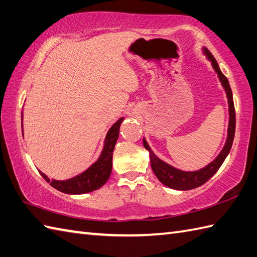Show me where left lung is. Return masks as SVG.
Masks as SVG:
<instances>
[{"instance_id": "8db88e82", "label": "left lung", "mask_w": 257, "mask_h": 257, "mask_svg": "<svg viewBox=\"0 0 257 257\" xmlns=\"http://www.w3.org/2000/svg\"><path fill=\"white\" fill-rule=\"evenodd\" d=\"M203 54L207 56V58L211 61V65H212L214 71L219 77V80L223 87L226 98H227V103H229V127H227V138L226 142L223 146V150L220 152L218 156L215 157L209 165L206 167H203L199 170H195V172H184V170L177 169L173 166H170L169 164L163 162L162 159H159L155 154L153 153L151 150L150 145L147 144L145 139H143V144L144 147L150 153V158H151V165L154 174L156 175L158 180L167 186L169 188H173L176 190H190L193 188L200 187L203 185L204 182H207L211 177H212L218 169L221 167V165L223 164L224 159L226 156L229 155L230 150L232 147L233 140H234V133H235V110H234V103H233V95H232V90L227 81L226 77L222 73L220 70V67L216 62L215 58L212 56L210 51L203 47L202 48Z\"/></svg>"}]
</instances>
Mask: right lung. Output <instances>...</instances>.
Listing matches in <instances>:
<instances>
[{"instance_id":"obj_1","label":"right lung","mask_w":257,"mask_h":257,"mask_svg":"<svg viewBox=\"0 0 257 257\" xmlns=\"http://www.w3.org/2000/svg\"><path fill=\"white\" fill-rule=\"evenodd\" d=\"M123 119L124 117L118 118L112 125L111 128L107 131V134L104 140L103 150H102L99 158L87 170H84L80 175L72 177V178L67 180L49 179L46 175L39 172L43 176V178L49 182L50 186L54 187L55 189L65 193H69V195H81V193H87L99 189V188L105 184L111 175L113 151L118 139L119 126H121Z\"/></svg>"}]
</instances>
